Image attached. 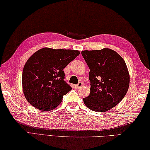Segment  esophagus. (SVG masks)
<instances>
[{
  "label": "esophagus",
  "instance_id": "1",
  "mask_svg": "<svg viewBox=\"0 0 150 150\" xmlns=\"http://www.w3.org/2000/svg\"><path fill=\"white\" fill-rule=\"evenodd\" d=\"M83 83L79 82L77 84H76L75 87H76V88H81V87L83 86Z\"/></svg>",
  "mask_w": 150,
  "mask_h": 150
}]
</instances>
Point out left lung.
<instances>
[{"instance_id":"1","label":"left lung","mask_w":150,"mask_h":150,"mask_svg":"<svg viewBox=\"0 0 150 150\" xmlns=\"http://www.w3.org/2000/svg\"><path fill=\"white\" fill-rule=\"evenodd\" d=\"M83 57L90 69L91 93L83 102L96 112L111 110L123 99L129 87L130 76L123 58L110 48L84 50Z\"/></svg>"}]
</instances>
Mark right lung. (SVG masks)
Listing matches in <instances>:
<instances>
[{
	"label": "right lung",
	"instance_id": "add662e5",
	"mask_svg": "<svg viewBox=\"0 0 150 150\" xmlns=\"http://www.w3.org/2000/svg\"><path fill=\"white\" fill-rule=\"evenodd\" d=\"M80 52L43 48L35 52L24 66L22 86L26 100L33 107L50 111L72 89L64 81V69Z\"/></svg>",
	"mask_w": 150,
	"mask_h": 150
}]
</instances>
